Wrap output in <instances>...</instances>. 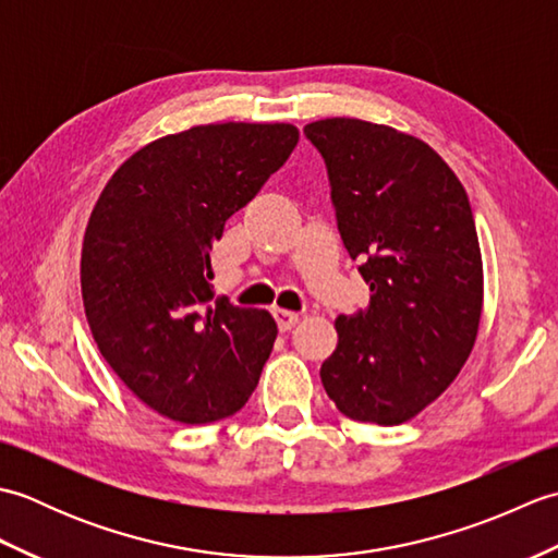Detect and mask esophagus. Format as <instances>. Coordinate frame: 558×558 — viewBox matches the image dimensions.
Segmentation results:
<instances>
[{"label":"esophagus","mask_w":558,"mask_h":558,"mask_svg":"<svg viewBox=\"0 0 558 558\" xmlns=\"http://www.w3.org/2000/svg\"><path fill=\"white\" fill-rule=\"evenodd\" d=\"M272 316H276V322H278V328H280V330H292L294 326L300 324V318H302L298 312L280 310V306H276V310H272Z\"/></svg>","instance_id":"obj_1"}]
</instances>
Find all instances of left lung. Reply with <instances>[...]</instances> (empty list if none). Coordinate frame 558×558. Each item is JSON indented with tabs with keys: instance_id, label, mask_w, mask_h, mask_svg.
Returning a JSON list of instances; mask_svg holds the SVG:
<instances>
[{
	"instance_id": "obj_1",
	"label": "left lung",
	"mask_w": 558,
	"mask_h": 558,
	"mask_svg": "<svg viewBox=\"0 0 558 558\" xmlns=\"http://www.w3.org/2000/svg\"><path fill=\"white\" fill-rule=\"evenodd\" d=\"M304 134L372 290L364 312L336 318L322 384L345 417L402 424L456 381L477 340L484 270L468 194L432 146L393 126L330 117Z\"/></svg>"
}]
</instances>
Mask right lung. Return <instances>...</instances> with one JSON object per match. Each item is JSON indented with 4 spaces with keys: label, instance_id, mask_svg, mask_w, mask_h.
Segmentation results:
<instances>
[{
    "label": "right lung",
    "instance_id": "right-lung-1",
    "mask_svg": "<svg viewBox=\"0 0 558 558\" xmlns=\"http://www.w3.org/2000/svg\"><path fill=\"white\" fill-rule=\"evenodd\" d=\"M300 141L292 124H198L150 141L93 206L81 294L93 340L132 393L182 424L232 417L278 326L210 288V248Z\"/></svg>",
    "mask_w": 558,
    "mask_h": 558
}]
</instances>
